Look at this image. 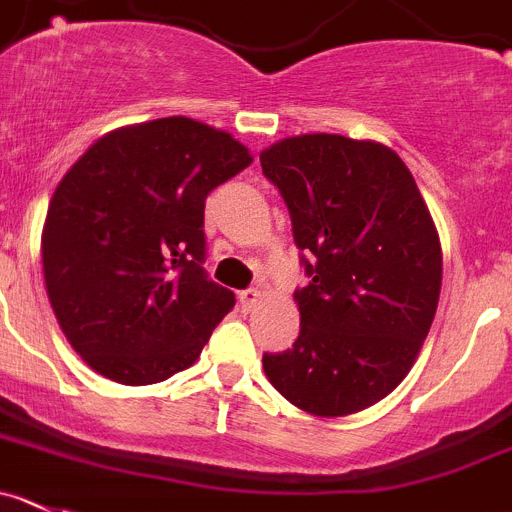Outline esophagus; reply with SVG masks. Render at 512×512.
<instances>
[{
    "label": "esophagus",
    "instance_id": "obj_1",
    "mask_svg": "<svg viewBox=\"0 0 512 512\" xmlns=\"http://www.w3.org/2000/svg\"><path fill=\"white\" fill-rule=\"evenodd\" d=\"M260 293H257V290H242L240 293V305H242V310H245V313H250V310H255L257 305H260Z\"/></svg>",
    "mask_w": 512,
    "mask_h": 512
}]
</instances>
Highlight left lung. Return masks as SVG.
<instances>
[{
    "label": "left lung",
    "instance_id": "1",
    "mask_svg": "<svg viewBox=\"0 0 512 512\" xmlns=\"http://www.w3.org/2000/svg\"><path fill=\"white\" fill-rule=\"evenodd\" d=\"M260 164L310 255L300 336L262 356L267 381L313 417L364 412L407 379L437 313L442 245L427 202L379 141L303 133Z\"/></svg>",
    "mask_w": 512,
    "mask_h": 512
}]
</instances>
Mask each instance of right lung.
<instances>
[{
	"mask_svg": "<svg viewBox=\"0 0 512 512\" xmlns=\"http://www.w3.org/2000/svg\"><path fill=\"white\" fill-rule=\"evenodd\" d=\"M252 164L232 133L186 116L108 131L55 186L42 275L55 318L95 374L126 386L189 369L234 308L207 280L204 199Z\"/></svg>",
	"mask_w": 512,
	"mask_h": 512,
	"instance_id": "add662e5",
	"label": "right lung"
}]
</instances>
